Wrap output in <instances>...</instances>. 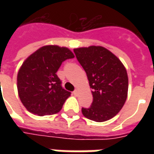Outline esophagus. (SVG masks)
Instances as JSON below:
<instances>
[{
  "mask_svg": "<svg viewBox=\"0 0 154 154\" xmlns=\"http://www.w3.org/2000/svg\"><path fill=\"white\" fill-rule=\"evenodd\" d=\"M72 93H73L74 96H77V94H78V91H77V90L73 91V92H72Z\"/></svg>",
  "mask_w": 154,
  "mask_h": 154,
  "instance_id": "esophagus-1",
  "label": "esophagus"
}]
</instances>
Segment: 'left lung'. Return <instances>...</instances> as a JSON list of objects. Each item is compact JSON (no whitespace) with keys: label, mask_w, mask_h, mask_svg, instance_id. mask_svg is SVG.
Returning <instances> with one entry per match:
<instances>
[{"label":"left lung","mask_w":154,"mask_h":154,"mask_svg":"<svg viewBox=\"0 0 154 154\" xmlns=\"http://www.w3.org/2000/svg\"><path fill=\"white\" fill-rule=\"evenodd\" d=\"M77 61L87 73L93 101L82 108L87 119L103 122L119 113L128 94V75L116 55L100 46L74 49Z\"/></svg>","instance_id":"1"}]
</instances>
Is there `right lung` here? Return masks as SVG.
Wrapping results in <instances>:
<instances>
[{
	"mask_svg": "<svg viewBox=\"0 0 154 154\" xmlns=\"http://www.w3.org/2000/svg\"><path fill=\"white\" fill-rule=\"evenodd\" d=\"M67 48H40L22 64L17 76L19 97L30 113L48 116L59 112L71 92L62 87L57 73L64 61L73 58Z\"/></svg>",
	"mask_w": 154,
	"mask_h": 154,
	"instance_id": "right-lung-1",
	"label": "right lung"
}]
</instances>
